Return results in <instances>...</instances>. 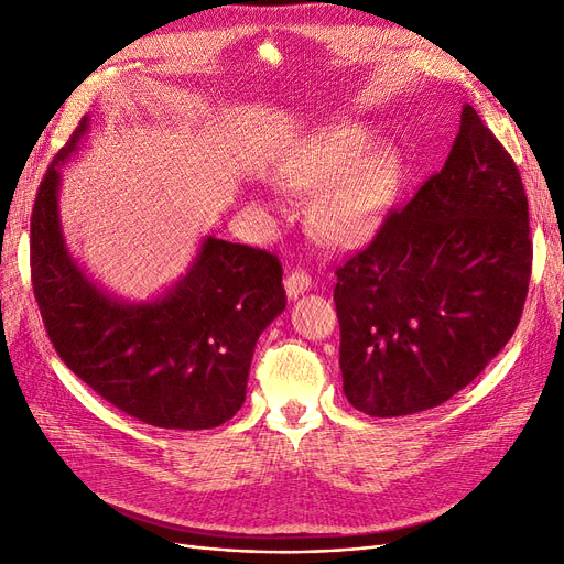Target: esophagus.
<instances>
[{
	"instance_id": "1",
	"label": "esophagus",
	"mask_w": 564,
	"mask_h": 564,
	"mask_svg": "<svg viewBox=\"0 0 564 564\" xmlns=\"http://www.w3.org/2000/svg\"><path fill=\"white\" fill-rule=\"evenodd\" d=\"M311 286H313L311 272H308V270H303V268H294V270L289 272V275H286V280H284V289H286L289 299H296L299 294L308 292Z\"/></svg>"
}]
</instances>
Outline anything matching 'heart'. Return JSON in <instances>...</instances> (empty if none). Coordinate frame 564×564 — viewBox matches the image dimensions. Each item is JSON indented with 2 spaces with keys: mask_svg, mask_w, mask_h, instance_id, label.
<instances>
[{
  "mask_svg": "<svg viewBox=\"0 0 564 564\" xmlns=\"http://www.w3.org/2000/svg\"><path fill=\"white\" fill-rule=\"evenodd\" d=\"M367 133L355 127L329 131L311 150L289 183L324 195L317 202L315 224L336 245H357L383 220L400 185L398 158L371 150Z\"/></svg>",
  "mask_w": 564,
  "mask_h": 564,
  "instance_id": "1",
  "label": "heart"
}]
</instances>
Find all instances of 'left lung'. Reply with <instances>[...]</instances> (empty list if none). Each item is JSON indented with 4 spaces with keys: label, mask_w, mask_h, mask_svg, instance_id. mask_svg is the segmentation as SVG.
Returning a JSON list of instances; mask_svg holds the SVG:
<instances>
[{
    "label": "left lung",
    "mask_w": 564,
    "mask_h": 564,
    "mask_svg": "<svg viewBox=\"0 0 564 564\" xmlns=\"http://www.w3.org/2000/svg\"><path fill=\"white\" fill-rule=\"evenodd\" d=\"M529 278L520 172L466 104L445 166L336 265L348 402L379 419L447 402L518 329Z\"/></svg>",
    "instance_id": "8db88e82"
}]
</instances>
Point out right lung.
<instances>
[{
  "mask_svg": "<svg viewBox=\"0 0 564 564\" xmlns=\"http://www.w3.org/2000/svg\"><path fill=\"white\" fill-rule=\"evenodd\" d=\"M82 117L51 160L30 216V278L61 360L96 395L158 429L202 431L232 419L247 395L261 332L286 305L275 253L207 237L166 296L119 303L67 253L58 166L87 131Z\"/></svg>",
  "mask_w": 564,
  "mask_h": 564,
  "instance_id": "add662e5",
  "label": "right lung"
}]
</instances>
